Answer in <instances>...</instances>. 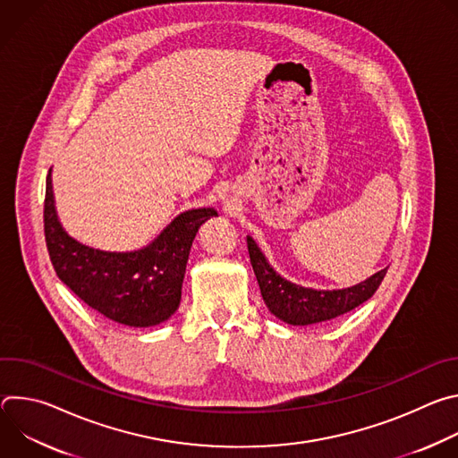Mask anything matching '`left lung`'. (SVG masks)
I'll return each mask as SVG.
<instances>
[{
  "label": "left lung",
  "instance_id": "1",
  "mask_svg": "<svg viewBox=\"0 0 458 458\" xmlns=\"http://www.w3.org/2000/svg\"><path fill=\"white\" fill-rule=\"evenodd\" d=\"M246 242L250 263L265 304L277 318L292 326L317 324L352 311L377 292L387 272V268H384L366 281L341 290L306 288L277 274L250 235H246Z\"/></svg>",
  "mask_w": 458,
  "mask_h": 458
}]
</instances>
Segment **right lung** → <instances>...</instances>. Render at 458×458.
<instances>
[{
  "label": "right lung",
  "mask_w": 458,
  "mask_h": 458,
  "mask_svg": "<svg viewBox=\"0 0 458 458\" xmlns=\"http://www.w3.org/2000/svg\"><path fill=\"white\" fill-rule=\"evenodd\" d=\"M214 216L217 210L210 207L186 210L140 250L92 248L63 228L48 170L45 241L57 277L103 317L132 328L157 326L177 311L191 242Z\"/></svg>",
  "instance_id": "add662e5"
}]
</instances>
